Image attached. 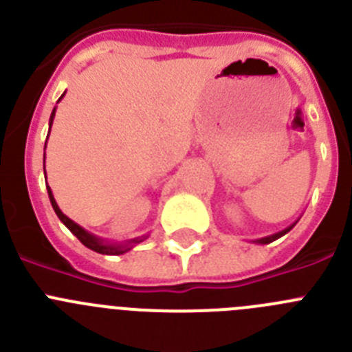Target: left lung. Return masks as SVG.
Masks as SVG:
<instances>
[{
  "instance_id": "8db88e82",
  "label": "left lung",
  "mask_w": 352,
  "mask_h": 352,
  "mask_svg": "<svg viewBox=\"0 0 352 352\" xmlns=\"http://www.w3.org/2000/svg\"><path fill=\"white\" fill-rule=\"evenodd\" d=\"M298 223V220L294 223H291V226L289 227H285L284 231H280V232H275V234H272V236H264V238H259V239H254V243H259V245H268V243H272V241H275V239H278V238H282V236L284 234H287L289 231H291L292 227L296 226Z\"/></svg>"
}]
</instances>
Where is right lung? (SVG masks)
I'll use <instances>...</instances> for the list:
<instances>
[{
	"instance_id": "1",
	"label": "right lung",
	"mask_w": 352,
	"mask_h": 352,
	"mask_svg": "<svg viewBox=\"0 0 352 352\" xmlns=\"http://www.w3.org/2000/svg\"><path fill=\"white\" fill-rule=\"evenodd\" d=\"M63 96H65V93L60 96V100L63 98ZM60 100H58V102H60ZM54 114H56V107L52 109V114H51V118H49V132H51L52 121H54ZM45 146H47V141H45ZM47 194H49V199H51L52 210L56 211L58 219H60L61 222H63L65 226L70 229L72 234L77 236V239H79L80 243H82L84 247H88L89 250L98 252V254H104V256H121V254H125V252L132 250L135 245L141 243V241H144V239L148 238V234H142V236H139V238L126 239V241H120V243H113V241H107V239L98 238V236L91 234V232H88L86 229H82L79 223H76L72 219H68L67 214H65L63 211L60 210V206H58V203H56L54 195H52L51 186H47Z\"/></svg>"
}]
</instances>
